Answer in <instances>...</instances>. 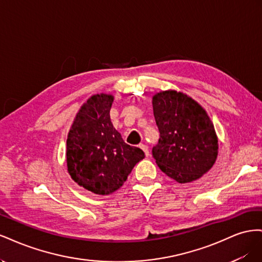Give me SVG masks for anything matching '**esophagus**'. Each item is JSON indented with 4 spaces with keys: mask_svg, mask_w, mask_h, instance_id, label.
<instances>
[{
    "mask_svg": "<svg viewBox=\"0 0 262 262\" xmlns=\"http://www.w3.org/2000/svg\"><path fill=\"white\" fill-rule=\"evenodd\" d=\"M140 147L143 149V152L145 153V156L147 157L149 155V150H148V146L145 145V144H140Z\"/></svg>",
    "mask_w": 262,
    "mask_h": 262,
    "instance_id": "esophagus-1",
    "label": "esophagus"
}]
</instances>
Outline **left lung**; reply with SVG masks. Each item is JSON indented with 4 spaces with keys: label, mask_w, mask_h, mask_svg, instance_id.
I'll list each match as a JSON object with an SVG mask.
<instances>
[{
    "label": "left lung",
    "mask_w": 262,
    "mask_h": 262,
    "mask_svg": "<svg viewBox=\"0 0 262 262\" xmlns=\"http://www.w3.org/2000/svg\"><path fill=\"white\" fill-rule=\"evenodd\" d=\"M153 112L160 140L152 154L161 170L180 184L209 171L219 144L205 110L185 94L166 91L153 97Z\"/></svg>",
    "instance_id": "left-lung-1"
}]
</instances>
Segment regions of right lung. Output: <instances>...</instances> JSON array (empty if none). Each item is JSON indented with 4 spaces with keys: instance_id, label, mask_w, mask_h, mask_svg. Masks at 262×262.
Returning a JSON list of instances; mask_svg holds the SVG:
<instances>
[{
    "instance_id": "obj_1",
    "label": "right lung",
    "mask_w": 262,
    "mask_h": 262,
    "mask_svg": "<svg viewBox=\"0 0 262 262\" xmlns=\"http://www.w3.org/2000/svg\"><path fill=\"white\" fill-rule=\"evenodd\" d=\"M112 95H94L81 107L67 140L68 170L81 187L96 194L120 188L137 163L139 147L126 144L110 120Z\"/></svg>"
}]
</instances>
